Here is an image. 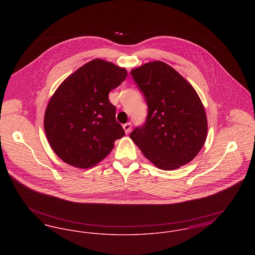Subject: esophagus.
Listing matches in <instances>:
<instances>
[{
	"label": "esophagus",
	"instance_id": "1",
	"mask_svg": "<svg viewBox=\"0 0 255 255\" xmlns=\"http://www.w3.org/2000/svg\"><path fill=\"white\" fill-rule=\"evenodd\" d=\"M123 129H124L125 133H130V131H131V129H132V123H131V122L125 123V124L123 125Z\"/></svg>",
	"mask_w": 255,
	"mask_h": 255
}]
</instances>
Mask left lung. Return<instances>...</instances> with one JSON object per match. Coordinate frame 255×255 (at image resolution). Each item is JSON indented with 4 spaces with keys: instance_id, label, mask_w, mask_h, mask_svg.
<instances>
[{
    "instance_id": "obj_1",
    "label": "left lung",
    "mask_w": 255,
    "mask_h": 255,
    "mask_svg": "<svg viewBox=\"0 0 255 255\" xmlns=\"http://www.w3.org/2000/svg\"><path fill=\"white\" fill-rule=\"evenodd\" d=\"M145 97V122L130 137L158 168L174 170L191 161L206 141L207 121L194 88L169 65L154 61L132 70Z\"/></svg>"
}]
</instances>
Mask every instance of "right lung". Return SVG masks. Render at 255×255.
<instances>
[{
  "instance_id": "1",
  "label": "right lung",
  "mask_w": 255,
  "mask_h": 255,
  "mask_svg": "<svg viewBox=\"0 0 255 255\" xmlns=\"http://www.w3.org/2000/svg\"><path fill=\"white\" fill-rule=\"evenodd\" d=\"M126 76L124 68L95 59L71 74L51 97L45 113V132L49 145L66 163L92 167L125 134L116 120L109 93Z\"/></svg>"
}]
</instances>
